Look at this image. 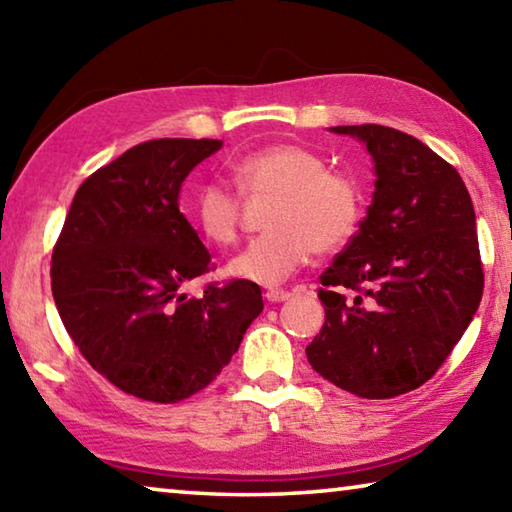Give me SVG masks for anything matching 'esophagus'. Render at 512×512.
Returning a JSON list of instances; mask_svg holds the SVG:
<instances>
[{"mask_svg":"<svg viewBox=\"0 0 512 512\" xmlns=\"http://www.w3.org/2000/svg\"><path fill=\"white\" fill-rule=\"evenodd\" d=\"M289 296H291V293L284 291V289H268L266 291L268 302H284V300H289Z\"/></svg>","mask_w":512,"mask_h":512,"instance_id":"obj_1","label":"esophagus"}]
</instances>
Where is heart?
I'll list each match as a JSON object with an SVG mask.
<instances>
[{"label":"heart","mask_w":512,"mask_h":512,"mask_svg":"<svg viewBox=\"0 0 512 512\" xmlns=\"http://www.w3.org/2000/svg\"><path fill=\"white\" fill-rule=\"evenodd\" d=\"M241 192L275 194L266 212L271 232L250 241L228 271L239 280L277 287L307 264L311 253H334L357 232L363 216V189L345 171L327 169L323 155L298 144H273L250 151L230 164ZM189 216L216 246L239 237L241 205L219 180L194 192Z\"/></svg>","instance_id":"1"}]
</instances>
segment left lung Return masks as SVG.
Returning <instances> with one entry per match:
<instances>
[{
    "mask_svg": "<svg viewBox=\"0 0 512 512\" xmlns=\"http://www.w3.org/2000/svg\"><path fill=\"white\" fill-rule=\"evenodd\" d=\"M329 131L366 144L377 180L359 232L320 275L325 325L307 359L343 391L388 400L436 375L479 309L476 216L458 171L413 135Z\"/></svg>",
    "mask_w": 512,
    "mask_h": 512,
    "instance_id": "8db88e82",
    "label": "left lung"
}]
</instances>
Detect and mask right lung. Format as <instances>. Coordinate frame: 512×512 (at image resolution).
<instances>
[{"mask_svg":"<svg viewBox=\"0 0 512 512\" xmlns=\"http://www.w3.org/2000/svg\"><path fill=\"white\" fill-rule=\"evenodd\" d=\"M221 140H151L76 189L51 255L60 320L90 366L128 395L176 404L216 379L262 314V289L187 282L210 253L178 207L183 180Z\"/></svg>","mask_w":512,"mask_h":512,"instance_id":"add662e5","label":"right lung"}]
</instances>
